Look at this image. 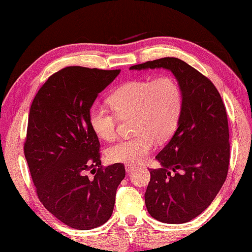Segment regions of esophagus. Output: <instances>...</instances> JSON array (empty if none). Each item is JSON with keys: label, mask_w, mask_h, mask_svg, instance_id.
Segmentation results:
<instances>
[{"label": "esophagus", "mask_w": 252, "mask_h": 252, "mask_svg": "<svg viewBox=\"0 0 252 252\" xmlns=\"http://www.w3.org/2000/svg\"><path fill=\"white\" fill-rule=\"evenodd\" d=\"M134 166L133 165H130V164H126V171L127 172V173H131L132 171H133L134 170Z\"/></svg>", "instance_id": "esophagus-1"}]
</instances>
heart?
Returning <instances> with one entry per match:
<instances>
[{
    "label": "heart",
    "instance_id": "b5f03b06",
    "mask_svg": "<svg viewBox=\"0 0 252 252\" xmlns=\"http://www.w3.org/2000/svg\"><path fill=\"white\" fill-rule=\"evenodd\" d=\"M110 109L94 106L89 111V125L99 139L116 138L118 117L132 119L129 139L118 141L107 150V158L113 163L139 164L148 158L155 141H166L175 131L180 120L183 95L180 85L170 76L155 79L129 81L118 88L109 98Z\"/></svg>",
    "mask_w": 252,
    "mask_h": 252
}]
</instances>
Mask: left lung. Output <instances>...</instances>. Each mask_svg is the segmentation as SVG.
I'll list each match as a JSON object with an SVG mask.
<instances>
[{"mask_svg": "<svg viewBox=\"0 0 252 252\" xmlns=\"http://www.w3.org/2000/svg\"><path fill=\"white\" fill-rule=\"evenodd\" d=\"M170 70L180 85L183 106L177 129L157 155L144 199L149 214L164 223H184L212 204L226 181L229 130L226 108L207 77L178 58L165 57L131 70Z\"/></svg>", "mask_w": 252, "mask_h": 252, "instance_id": "obj_1", "label": "left lung"}]
</instances>
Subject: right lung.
<instances>
[{
	"instance_id": "obj_1",
	"label": "right lung",
	"mask_w": 252,
	"mask_h": 252,
	"mask_svg": "<svg viewBox=\"0 0 252 252\" xmlns=\"http://www.w3.org/2000/svg\"><path fill=\"white\" fill-rule=\"evenodd\" d=\"M120 71L66 67L49 77L32 102L24 154L36 191L50 214L75 229L108 221L126 176L121 163L102 168L89 125L94 100Z\"/></svg>"
}]
</instances>
